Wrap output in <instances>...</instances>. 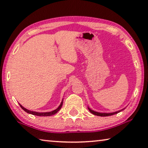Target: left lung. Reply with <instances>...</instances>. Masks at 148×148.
Returning a JSON list of instances; mask_svg holds the SVG:
<instances>
[{
    "label": "left lung",
    "instance_id": "left-lung-1",
    "mask_svg": "<svg viewBox=\"0 0 148 148\" xmlns=\"http://www.w3.org/2000/svg\"><path fill=\"white\" fill-rule=\"evenodd\" d=\"M89 111H90V112L91 113L95 114V115H97V116H111V115H113V114H115L116 113H118V112H121V111H123V110H121V111H116V112H111V113H101V112H95L94 111H93V110H91L90 108H88Z\"/></svg>",
    "mask_w": 148,
    "mask_h": 148
}]
</instances>
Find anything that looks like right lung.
<instances>
[{
  "mask_svg": "<svg viewBox=\"0 0 148 148\" xmlns=\"http://www.w3.org/2000/svg\"><path fill=\"white\" fill-rule=\"evenodd\" d=\"M62 103L63 102L62 101L61 103L59 105V107H58L57 109L54 110V111H51V112H35V111H29V110H27L26 109H25L24 107H22V105H20V106L21 107V108L23 110V111H25L27 113H29V114H32L33 115H36V116H51V115H53V114H55L57 113V112L59 111V110L61 109V107L62 106Z\"/></svg>",
  "mask_w": 148,
  "mask_h": 148,
  "instance_id": "right-lung-1",
  "label": "right lung"
}]
</instances>
